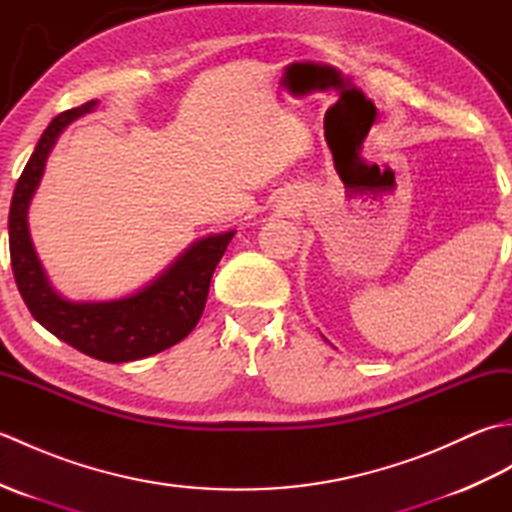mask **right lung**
Returning a JSON list of instances; mask_svg holds the SVG:
<instances>
[{
    "instance_id": "1",
    "label": "right lung",
    "mask_w": 512,
    "mask_h": 512,
    "mask_svg": "<svg viewBox=\"0 0 512 512\" xmlns=\"http://www.w3.org/2000/svg\"><path fill=\"white\" fill-rule=\"evenodd\" d=\"M99 101H88L52 118L21 171L8 213L10 266L32 317L74 350L105 363L138 361L187 339L198 325L211 277L220 264L231 233L195 242L154 284L136 295L103 303H72L59 297L37 259L28 233V204L41 180L43 167L57 136L74 118L92 112Z\"/></svg>"
}]
</instances>
